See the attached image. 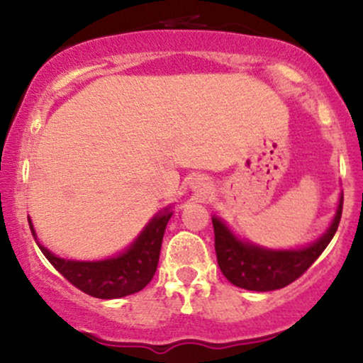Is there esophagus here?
<instances>
[{
  "mask_svg": "<svg viewBox=\"0 0 363 363\" xmlns=\"http://www.w3.org/2000/svg\"><path fill=\"white\" fill-rule=\"evenodd\" d=\"M193 189L196 191V193L205 194V193H208V191H210V182H208L206 179H203V177L194 179V181H193Z\"/></svg>",
  "mask_w": 363,
  "mask_h": 363,
  "instance_id": "esophagus-1",
  "label": "esophagus"
}]
</instances>
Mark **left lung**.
Wrapping results in <instances>:
<instances>
[{"mask_svg": "<svg viewBox=\"0 0 363 363\" xmlns=\"http://www.w3.org/2000/svg\"><path fill=\"white\" fill-rule=\"evenodd\" d=\"M343 211V196L340 198L335 218L328 230L301 249H266L247 240H240L220 218L211 216L215 230V251L218 266L228 281L239 289L252 291H272L290 285L302 277L320 256L335 237Z\"/></svg>", "mask_w": 363, "mask_h": 363, "instance_id": "8db88e82", "label": "left lung"}]
</instances>
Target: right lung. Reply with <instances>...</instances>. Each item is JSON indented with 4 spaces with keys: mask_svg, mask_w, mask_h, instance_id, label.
<instances>
[{
    "mask_svg": "<svg viewBox=\"0 0 363 363\" xmlns=\"http://www.w3.org/2000/svg\"><path fill=\"white\" fill-rule=\"evenodd\" d=\"M172 216L170 206L153 216L126 251L101 261H74L56 256L37 240L30 218L32 235L54 268L78 290L97 298H121L143 290L157 272L162 239Z\"/></svg>",
    "mask_w": 363,
    "mask_h": 363,
    "instance_id": "add662e5",
    "label": "right lung"
}]
</instances>
